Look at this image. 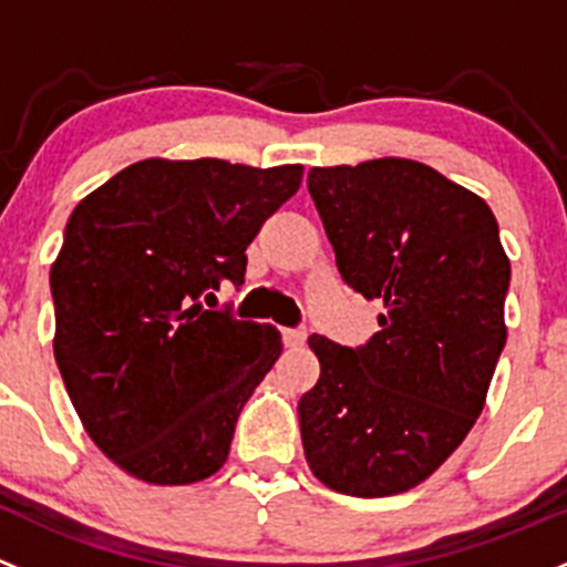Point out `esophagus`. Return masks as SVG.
Listing matches in <instances>:
<instances>
[{
	"label": "esophagus",
	"instance_id": "1",
	"mask_svg": "<svg viewBox=\"0 0 567 567\" xmlns=\"http://www.w3.org/2000/svg\"><path fill=\"white\" fill-rule=\"evenodd\" d=\"M303 339H307V331L303 329H282V342L288 348H301Z\"/></svg>",
	"mask_w": 567,
	"mask_h": 567
}]
</instances>
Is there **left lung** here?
<instances>
[{"label":"left lung","instance_id":"left-lung-1","mask_svg":"<svg viewBox=\"0 0 567 567\" xmlns=\"http://www.w3.org/2000/svg\"><path fill=\"white\" fill-rule=\"evenodd\" d=\"M307 187L342 279L385 315L359 348L309 337L320 378L299 402L303 456L333 492H408L467 437L505 348L497 219L415 159L312 168Z\"/></svg>","mask_w":567,"mask_h":567}]
</instances>
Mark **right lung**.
<instances>
[{"instance_id":"obj_1","label":"right lung","mask_w":567,"mask_h":567,"mask_svg":"<svg viewBox=\"0 0 567 567\" xmlns=\"http://www.w3.org/2000/svg\"><path fill=\"white\" fill-rule=\"evenodd\" d=\"M301 176V165L141 159L70 214L51 266L53 355L89 437L124 473L182 486L228 458L282 339L200 299L244 282L249 241Z\"/></svg>"}]
</instances>
